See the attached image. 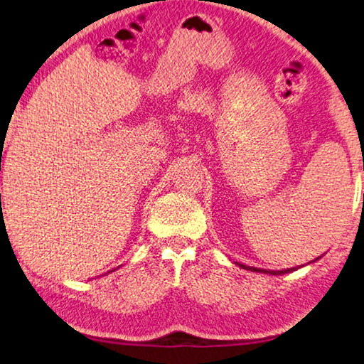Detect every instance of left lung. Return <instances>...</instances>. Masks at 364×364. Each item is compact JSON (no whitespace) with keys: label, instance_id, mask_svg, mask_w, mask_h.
Wrapping results in <instances>:
<instances>
[{"label":"left lung","instance_id":"1","mask_svg":"<svg viewBox=\"0 0 364 364\" xmlns=\"http://www.w3.org/2000/svg\"><path fill=\"white\" fill-rule=\"evenodd\" d=\"M238 267L245 268V270H252V272H263V273H270V275H282V273H290L295 270V268H287V270H260V268H255V267H247V265H242V263H238Z\"/></svg>","mask_w":364,"mask_h":364}]
</instances>
